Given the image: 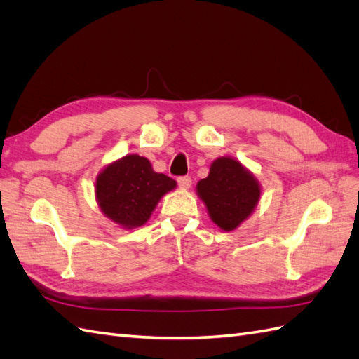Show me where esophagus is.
Instances as JSON below:
<instances>
[{"label":"esophagus","mask_w":359,"mask_h":359,"mask_svg":"<svg viewBox=\"0 0 359 359\" xmlns=\"http://www.w3.org/2000/svg\"><path fill=\"white\" fill-rule=\"evenodd\" d=\"M178 186H180L181 189H184V190L190 189V187H191V178H190L189 175L180 177V178H178Z\"/></svg>","instance_id":"1"}]
</instances>
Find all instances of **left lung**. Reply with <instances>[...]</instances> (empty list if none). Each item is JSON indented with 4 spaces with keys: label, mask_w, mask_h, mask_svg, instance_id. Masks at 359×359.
Masks as SVG:
<instances>
[{
    "label": "left lung",
    "mask_w": 359,
    "mask_h": 359,
    "mask_svg": "<svg viewBox=\"0 0 359 359\" xmlns=\"http://www.w3.org/2000/svg\"><path fill=\"white\" fill-rule=\"evenodd\" d=\"M196 189L211 220L226 232L236 229L253 212L260 198L256 178L231 157L214 160L210 175L201 180Z\"/></svg>",
    "instance_id": "obj_1"
}]
</instances>
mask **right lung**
<instances>
[{
  "label": "right lung",
  "instance_id": "add662e5",
  "mask_svg": "<svg viewBox=\"0 0 359 359\" xmlns=\"http://www.w3.org/2000/svg\"><path fill=\"white\" fill-rule=\"evenodd\" d=\"M175 186V180L154 172L148 158L128 154L99 173L95 198L107 219L133 229L148 222L163 194Z\"/></svg>",
  "mask_w": 359,
  "mask_h": 359
}]
</instances>
